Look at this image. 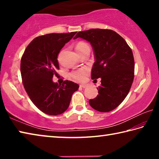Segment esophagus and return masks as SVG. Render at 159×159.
<instances>
[{
    "label": "esophagus",
    "instance_id": "obj_1",
    "mask_svg": "<svg viewBox=\"0 0 159 159\" xmlns=\"http://www.w3.org/2000/svg\"><path fill=\"white\" fill-rule=\"evenodd\" d=\"M88 85H85V84H82V85H80V88H87L88 87Z\"/></svg>",
    "mask_w": 159,
    "mask_h": 159
}]
</instances>
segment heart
<instances>
[{"label":"heart","instance_id":"obj_1","mask_svg":"<svg viewBox=\"0 0 159 159\" xmlns=\"http://www.w3.org/2000/svg\"><path fill=\"white\" fill-rule=\"evenodd\" d=\"M86 49H90L89 46L87 43H85L84 42H79L76 45V50L77 52H82V51L85 50ZM87 69H81L79 70H77V71H74L73 72H71V76L73 78V79L76 80V81H83L84 80L85 76L87 74Z\"/></svg>","mask_w":159,"mask_h":159}]
</instances>
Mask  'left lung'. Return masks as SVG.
Listing matches in <instances>:
<instances>
[{
	"label": "left lung",
	"mask_w": 159,
	"mask_h": 159,
	"mask_svg": "<svg viewBox=\"0 0 159 159\" xmlns=\"http://www.w3.org/2000/svg\"><path fill=\"white\" fill-rule=\"evenodd\" d=\"M77 38L92 45L95 59L92 79L101 78V85L97 88L99 94L90 99V105L100 112L112 111L124 100L133 84L134 61L132 50L119 34L109 29L80 31L74 39Z\"/></svg>",
	"instance_id": "left-lung-1"
}]
</instances>
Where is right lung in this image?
Listing matches in <instances>:
<instances>
[{
	"label": "right lung",
	"mask_w": 159,
	"mask_h": 159,
	"mask_svg": "<svg viewBox=\"0 0 159 159\" xmlns=\"http://www.w3.org/2000/svg\"><path fill=\"white\" fill-rule=\"evenodd\" d=\"M76 34H49L36 37L21 57L20 70L25 89L34 105L46 114L56 116L65 111L72 95L79 88L70 80L61 85L52 81L60 68L59 53Z\"/></svg>",
	"instance_id": "right-lung-1"
}]
</instances>
